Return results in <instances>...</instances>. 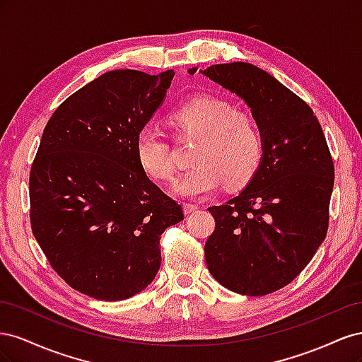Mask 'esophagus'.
<instances>
[{
	"instance_id": "1",
	"label": "esophagus",
	"mask_w": 362,
	"mask_h": 362,
	"mask_svg": "<svg viewBox=\"0 0 362 362\" xmlns=\"http://www.w3.org/2000/svg\"><path fill=\"white\" fill-rule=\"evenodd\" d=\"M182 208H184V213H185V214H190V213L198 210L199 206L196 205V204H187V202H185V204H182Z\"/></svg>"
}]
</instances>
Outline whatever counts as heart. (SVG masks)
Listing matches in <instances>:
<instances>
[{"instance_id":"heart-1","label":"heart","mask_w":362,"mask_h":362,"mask_svg":"<svg viewBox=\"0 0 362 362\" xmlns=\"http://www.w3.org/2000/svg\"><path fill=\"white\" fill-rule=\"evenodd\" d=\"M170 122L180 133L198 137L192 149L193 166L175 185L184 198L199 199L223 182L228 189L245 185L257 172L264 144L255 117L211 95H202L175 108ZM136 154L151 178L170 182L175 161L170 144L161 131L146 124L136 137Z\"/></svg>"}]
</instances>
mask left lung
I'll list each match as a JSON object with an SVG mask.
<instances>
[{"mask_svg":"<svg viewBox=\"0 0 362 362\" xmlns=\"http://www.w3.org/2000/svg\"><path fill=\"white\" fill-rule=\"evenodd\" d=\"M202 74L245 100L264 144L247 187L208 208L216 228L204 247L206 266L228 290L266 296L288 286L327 234L331 151L311 107L267 72L234 62Z\"/></svg>","mask_w":362,"mask_h":362,"instance_id":"left-lung-1","label":"left lung"}]
</instances>
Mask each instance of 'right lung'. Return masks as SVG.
I'll return each instance as SVG.
<instances>
[{"label": "right lung", "mask_w": 362, "mask_h": 362, "mask_svg": "<svg viewBox=\"0 0 362 362\" xmlns=\"http://www.w3.org/2000/svg\"><path fill=\"white\" fill-rule=\"evenodd\" d=\"M173 75L105 72L43 129L30 170L31 231L57 275L90 298L124 300L146 288L161 264V234L184 218L136 154L139 129Z\"/></svg>", "instance_id": "right-lung-1"}]
</instances>
